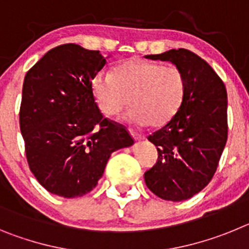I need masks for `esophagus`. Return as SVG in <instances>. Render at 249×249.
Returning a JSON list of instances; mask_svg holds the SVG:
<instances>
[{
  "mask_svg": "<svg viewBox=\"0 0 249 249\" xmlns=\"http://www.w3.org/2000/svg\"><path fill=\"white\" fill-rule=\"evenodd\" d=\"M131 135H132V137L135 138L136 141H141V140H143V135H141L140 132H137V131H133V129H131Z\"/></svg>",
  "mask_w": 249,
  "mask_h": 249,
  "instance_id": "34e87169",
  "label": "esophagus"
}]
</instances>
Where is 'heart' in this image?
I'll return each mask as SVG.
<instances>
[{"mask_svg":"<svg viewBox=\"0 0 249 249\" xmlns=\"http://www.w3.org/2000/svg\"><path fill=\"white\" fill-rule=\"evenodd\" d=\"M94 102L106 117L117 116L132 106L127 120L135 124L160 127L172 120L184 102L187 82L175 66L131 58L114 68L100 71L91 81Z\"/></svg>","mask_w":249,"mask_h":249,"instance_id":"1","label":"heart"}]
</instances>
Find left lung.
<instances>
[{
	"label": "left lung",
	"instance_id": "obj_1",
	"mask_svg": "<svg viewBox=\"0 0 249 249\" xmlns=\"http://www.w3.org/2000/svg\"><path fill=\"white\" fill-rule=\"evenodd\" d=\"M144 57L168 61L186 77L179 111L148 136L158 160L144 173L147 187L160 198L184 201L210 183L218 166L228 135L227 91L213 68L191 51L179 48Z\"/></svg>",
	"mask_w": 249,
	"mask_h": 249
}]
</instances>
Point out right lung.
<instances>
[{
    "mask_svg": "<svg viewBox=\"0 0 249 249\" xmlns=\"http://www.w3.org/2000/svg\"><path fill=\"white\" fill-rule=\"evenodd\" d=\"M100 51L52 48L26 73L19 108L31 172L52 195L81 197L97 186L114 151L131 147L127 129L102 116L91 81L106 65Z\"/></svg>",
    "mask_w": 249,
    "mask_h": 249,
    "instance_id": "right-lung-1",
    "label": "right lung"
}]
</instances>
